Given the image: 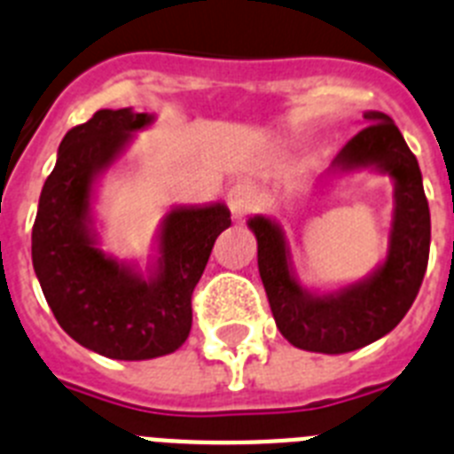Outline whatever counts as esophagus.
Returning a JSON list of instances; mask_svg holds the SVG:
<instances>
[{
	"mask_svg": "<svg viewBox=\"0 0 454 454\" xmlns=\"http://www.w3.org/2000/svg\"><path fill=\"white\" fill-rule=\"evenodd\" d=\"M255 205V194L249 183H235L228 189V207H231L232 216L242 219L244 215H249Z\"/></svg>",
	"mask_w": 454,
	"mask_h": 454,
	"instance_id": "esophagus-1",
	"label": "esophagus"
}]
</instances>
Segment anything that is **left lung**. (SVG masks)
I'll list each match as a JSON object with an SVG mask.
<instances>
[{
	"label": "left lung",
	"mask_w": 454,
	"mask_h": 454,
	"mask_svg": "<svg viewBox=\"0 0 454 454\" xmlns=\"http://www.w3.org/2000/svg\"><path fill=\"white\" fill-rule=\"evenodd\" d=\"M364 121L329 173L377 171L393 180L388 249L368 276L329 293L309 290L299 283L281 223L265 215L247 222L258 239V271L276 326L306 352H354L391 333L411 309L427 270L429 205L416 155L391 116L365 112Z\"/></svg>",
	"instance_id": "8db88e82"
}]
</instances>
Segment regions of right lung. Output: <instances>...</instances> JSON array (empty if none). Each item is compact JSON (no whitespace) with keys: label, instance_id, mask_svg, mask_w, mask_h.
I'll return each mask as SVG.
<instances>
[{"label":"right lung","instance_id":"1","mask_svg":"<svg viewBox=\"0 0 454 454\" xmlns=\"http://www.w3.org/2000/svg\"><path fill=\"white\" fill-rule=\"evenodd\" d=\"M155 123L132 107L100 109L63 137L31 232V260L54 317L82 347L116 361L176 352L192 329V293L215 239L231 226L223 203L173 205L141 271L100 247L93 200L134 134Z\"/></svg>","mask_w":454,"mask_h":454}]
</instances>
